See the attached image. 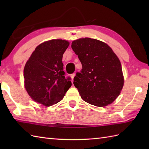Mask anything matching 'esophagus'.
I'll return each mask as SVG.
<instances>
[{"instance_id":"1","label":"esophagus","mask_w":149,"mask_h":149,"mask_svg":"<svg viewBox=\"0 0 149 149\" xmlns=\"http://www.w3.org/2000/svg\"><path fill=\"white\" fill-rule=\"evenodd\" d=\"M75 74L74 73V74H72V75H71V77H72V81H73L74 80V77H75Z\"/></svg>"}]
</instances>
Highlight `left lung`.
Masks as SVG:
<instances>
[{"label":"left lung","mask_w":149,"mask_h":149,"mask_svg":"<svg viewBox=\"0 0 149 149\" xmlns=\"http://www.w3.org/2000/svg\"><path fill=\"white\" fill-rule=\"evenodd\" d=\"M71 47L82 64L73 83L82 99L98 107L112 103L123 86L118 57L106 43L89 38L75 40Z\"/></svg>","instance_id":"8db88e82"}]
</instances>
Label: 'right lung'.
I'll return each mask as SVG.
<instances>
[{
  "label": "right lung",
  "instance_id": "obj_1",
  "mask_svg": "<svg viewBox=\"0 0 149 149\" xmlns=\"http://www.w3.org/2000/svg\"><path fill=\"white\" fill-rule=\"evenodd\" d=\"M69 43L52 40L34 50L24 70L25 88L36 102L50 106L61 101L72 86L71 78L63 71V55Z\"/></svg>",
  "mask_w": 149,
  "mask_h": 149
}]
</instances>
